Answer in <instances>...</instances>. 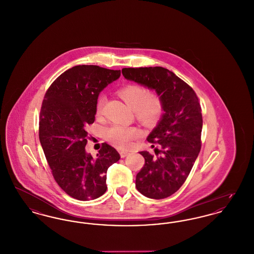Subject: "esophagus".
I'll return each instance as SVG.
<instances>
[{"label": "esophagus", "instance_id": "34e87169", "mask_svg": "<svg viewBox=\"0 0 254 254\" xmlns=\"http://www.w3.org/2000/svg\"><path fill=\"white\" fill-rule=\"evenodd\" d=\"M129 154V151H127V150H121L120 151V155H121L122 158H125L126 156H127Z\"/></svg>", "mask_w": 254, "mask_h": 254}]
</instances>
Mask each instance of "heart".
Here are the masks:
<instances>
[{
    "mask_svg": "<svg viewBox=\"0 0 254 254\" xmlns=\"http://www.w3.org/2000/svg\"><path fill=\"white\" fill-rule=\"evenodd\" d=\"M119 95L125 102L134 109L138 121L145 126H154L161 119L164 113V103L156 93L142 85H129L119 90ZM106 105L105 97L100 96L96 103V114L101 116L104 113ZM142 132L137 127H127L113 125L107 129V137L109 142L120 148H128L133 142L140 138Z\"/></svg>",
    "mask_w": 254,
    "mask_h": 254,
    "instance_id": "1",
    "label": "heart"
}]
</instances>
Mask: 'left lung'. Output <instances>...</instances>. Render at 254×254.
<instances>
[{
	"label": "left lung",
	"instance_id": "8db88e82",
	"mask_svg": "<svg viewBox=\"0 0 254 254\" xmlns=\"http://www.w3.org/2000/svg\"><path fill=\"white\" fill-rule=\"evenodd\" d=\"M126 79L154 89L164 103V114L147 137L155 155L141 151L145 165L136 176V189L145 197L164 199L187 180L201 149L202 109L191 86L169 69L127 67Z\"/></svg>",
	"mask_w": 254,
	"mask_h": 254
}]
</instances>
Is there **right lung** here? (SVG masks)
<instances>
[{
    "label": "right lung",
    "mask_w": 254,
    "mask_h": 254,
    "mask_svg": "<svg viewBox=\"0 0 254 254\" xmlns=\"http://www.w3.org/2000/svg\"><path fill=\"white\" fill-rule=\"evenodd\" d=\"M120 75L121 70L76 65L62 73L44 97L39 139L55 181L74 199L89 201L105 193L108 169L121 158L106 143L96 159L85 149L99 93Z\"/></svg>",
    "instance_id": "obj_1"
}]
</instances>
